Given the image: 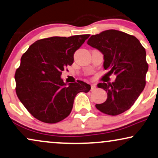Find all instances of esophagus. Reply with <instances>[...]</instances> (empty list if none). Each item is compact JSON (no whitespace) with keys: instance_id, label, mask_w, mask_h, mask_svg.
I'll list each match as a JSON object with an SVG mask.
<instances>
[{"instance_id":"obj_1","label":"esophagus","mask_w":158,"mask_h":158,"mask_svg":"<svg viewBox=\"0 0 158 158\" xmlns=\"http://www.w3.org/2000/svg\"><path fill=\"white\" fill-rule=\"evenodd\" d=\"M95 88H96V87H95V85H91V91H93Z\"/></svg>"}]
</instances>
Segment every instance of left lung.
<instances>
[{
	"mask_svg": "<svg viewBox=\"0 0 158 158\" xmlns=\"http://www.w3.org/2000/svg\"><path fill=\"white\" fill-rule=\"evenodd\" d=\"M87 44L103 53V67L109 70L108 74L117 76L114 82L98 84V87L107 93V99L95 107L111 116L128 110L146 85L148 64L145 49L135 36L116 30L91 35Z\"/></svg>",
	"mask_w": 158,
	"mask_h": 158,
	"instance_id": "1",
	"label": "left lung"
}]
</instances>
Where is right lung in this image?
<instances>
[{
  "mask_svg": "<svg viewBox=\"0 0 158 158\" xmlns=\"http://www.w3.org/2000/svg\"><path fill=\"white\" fill-rule=\"evenodd\" d=\"M89 34L70 37L54 36L38 40L21 57L16 70V93L35 118L56 123L66 118L72 110L77 93H88L91 87L82 81L66 85L62 71L73 62V54Z\"/></svg>",
  "mask_w": 158,
  "mask_h": 158,
  "instance_id": "obj_1",
  "label": "right lung"
}]
</instances>
